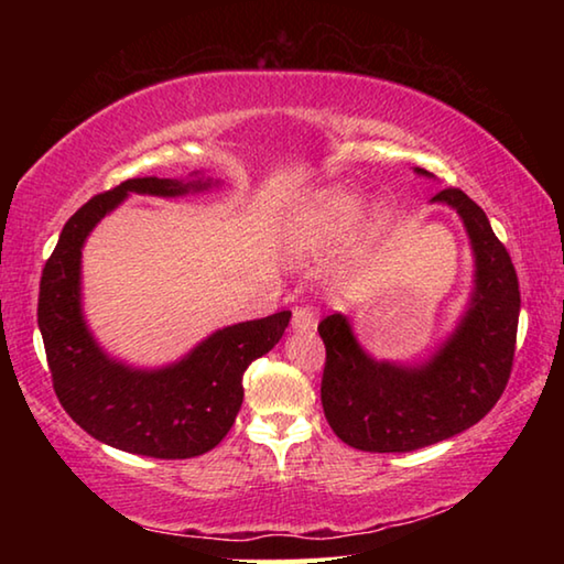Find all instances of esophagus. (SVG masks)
Returning <instances> with one entry per match:
<instances>
[{"label":"esophagus","instance_id":"34e87169","mask_svg":"<svg viewBox=\"0 0 564 564\" xmlns=\"http://www.w3.org/2000/svg\"><path fill=\"white\" fill-rule=\"evenodd\" d=\"M291 323L295 330H313L316 328V313H313L308 305H295Z\"/></svg>","mask_w":564,"mask_h":564}]
</instances>
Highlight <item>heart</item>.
Instances as JSON below:
<instances>
[{
  "instance_id": "obj_1",
  "label": "heart",
  "mask_w": 564,
  "mask_h": 564,
  "mask_svg": "<svg viewBox=\"0 0 564 564\" xmlns=\"http://www.w3.org/2000/svg\"><path fill=\"white\" fill-rule=\"evenodd\" d=\"M360 198L348 191H321L291 216V238L299 248H326L346 238L360 218ZM378 218L362 226V243L373 241Z\"/></svg>"
}]
</instances>
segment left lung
I'll list each match as a JSON object with an SVG mask.
<instances>
[{"label":"left lung","mask_w":564,"mask_h":564,"mask_svg":"<svg viewBox=\"0 0 564 564\" xmlns=\"http://www.w3.org/2000/svg\"><path fill=\"white\" fill-rule=\"evenodd\" d=\"M433 202L460 214L475 251L473 303L451 340L425 366L403 368L366 356L340 313L318 323L323 413L343 443L366 453H410L467 431L498 403L512 370L520 283L508 248L460 188Z\"/></svg>","instance_id":"8db88e82"}]
</instances>
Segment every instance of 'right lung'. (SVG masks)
<instances>
[{
    "mask_svg": "<svg viewBox=\"0 0 564 564\" xmlns=\"http://www.w3.org/2000/svg\"><path fill=\"white\" fill-rule=\"evenodd\" d=\"M208 181L127 178L91 196L59 236L44 263L36 321L52 386L62 408L91 437L119 451L184 460L224 441L243 403V373L281 340L291 311L216 330L184 360L161 370H133L109 360L89 336L79 303L84 238L129 191L178 196Z\"/></svg>",
    "mask_w": 564,
    "mask_h": 564,
    "instance_id": "add662e5",
    "label": "right lung"
}]
</instances>
